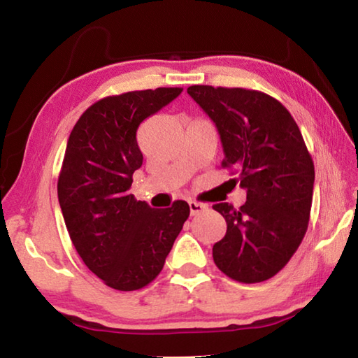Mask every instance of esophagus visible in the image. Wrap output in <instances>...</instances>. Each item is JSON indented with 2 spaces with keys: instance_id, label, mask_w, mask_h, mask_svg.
<instances>
[{
  "instance_id": "34e87169",
  "label": "esophagus",
  "mask_w": 358,
  "mask_h": 358,
  "mask_svg": "<svg viewBox=\"0 0 358 358\" xmlns=\"http://www.w3.org/2000/svg\"><path fill=\"white\" fill-rule=\"evenodd\" d=\"M203 210H207V205H205V203L194 202V201H191V202H189V211H191V216H196V215H199V213H202Z\"/></svg>"
}]
</instances>
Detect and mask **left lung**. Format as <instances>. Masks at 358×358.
I'll use <instances>...</instances> for the list:
<instances>
[{"label":"left lung","instance_id":"left-lung-1","mask_svg":"<svg viewBox=\"0 0 358 358\" xmlns=\"http://www.w3.org/2000/svg\"><path fill=\"white\" fill-rule=\"evenodd\" d=\"M187 94L213 120L224 169L246 189L240 208L216 203L227 232L213 246L217 268L234 281L262 282L299 250L310 222L314 162L295 120L257 90L192 85Z\"/></svg>","mask_w":358,"mask_h":358}]
</instances>
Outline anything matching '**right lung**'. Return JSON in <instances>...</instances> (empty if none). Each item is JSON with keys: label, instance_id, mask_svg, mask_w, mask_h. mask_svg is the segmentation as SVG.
<instances>
[{"label": "right lung", "instance_id": "1", "mask_svg": "<svg viewBox=\"0 0 358 358\" xmlns=\"http://www.w3.org/2000/svg\"><path fill=\"white\" fill-rule=\"evenodd\" d=\"M183 88H156L102 98L72 129L58 177V201L72 245L108 287L138 290L164 266L189 216L177 201L156 210L129 194L142 166L137 128Z\"/></svg>", "mask_w": 358, "mask_h": 358}]
</instances>
